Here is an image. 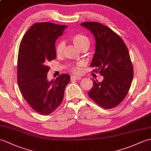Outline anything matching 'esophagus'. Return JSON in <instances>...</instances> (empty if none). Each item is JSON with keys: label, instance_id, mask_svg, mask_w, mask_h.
I'll list each match as a JSON object with an SVG mask.
<instances>
[{"label": "esophagus", "instance_id": "1", "mask_svg": "<svg viewBox=\"0 0 151 151\" xmlns=\"http://www.w3.org/2000/svg\"><path fill=\"white\" fill-rule=\"evenodd\" d=\"M71 80H78L81 79V77L80 76H72L71 77Z\"/></svg>", "mask_w": 151, "mask_h": 151}]
</instances>
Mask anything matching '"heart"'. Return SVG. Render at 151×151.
<instances>
[{
    "mask_svg": "<svg viewBox=\"0 0 151 151\" xmlns=\"http://www.w3.org/2000/svg\"><path fill=\"white\" fill-rule=\"evenodd\" d=\"M71 40L73 41V44H74L77 48L79 50H82L84 48L88 49L90 44V40L89 38L87 37L85 35L82 33H76L74 35L72 36ZM65 47V42L64 40H59L57 45H56L55 47V51L56 54L58 56L61 55L63 53ZM82 64L81 62H78L75 65H73L70 69L71 71L74 73V74H80L82 73Z\"/></svg>",
    "mask_w": 151,
    "mask_h": 151,
    "instance_id": "1",
    "label": "heart"
}]
</instances>
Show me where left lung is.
<instances>
[{
  "label": "left lung",
  "mask_w": 151,
  "mask_h": 151,
  "mask_svg": "<svg viewBox=\"0 0 151 151\" xmlns=\"http://www.w3.org/2000/svg\"><path fill=\"white\" fill-rule=\"evenodd\" d=\"M81 25L91 31L96 39L91 66L104 76L101 82L94 80L89 96L106 109L116 107L127 94L134 74L127 45L118 34L99 22H84Z\"/></svg>",
  "instance_id": "1"
}]
</instances>
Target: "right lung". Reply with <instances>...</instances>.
<instances>
[{
  "mask_svg": "<svg viewBox=\"0 0 151 151\" xmlns=\"http://www.w3.org/2000/svg\"><path fill=\"white\" fill-rule=\"evenodd\" d=\"M67 26L51 22L34 24L20 44L17 62V82L21 94L37 113L48 115L63 100L70 76L61 74L47 81L48 62L57 57L55 42Z\"/></svg>",
  "mask_w": 151,
  "mask_h": 151,
  "instance_id": "1",
  "label": "right lung"
}]
</instances>
